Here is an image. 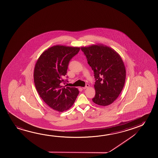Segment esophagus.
Wrapping results in <instances>:
<instances>
[{
  "label": "esophagus",
  "mask_w": 158,
  "mask_h": 158,
  "mask_svg": "<svg viewBox=\"0 0 158 158\" xmlns=\"http://www.w3.org/2000/svg\"><path fill=\"white\" fill-rule=\"evenodd\" d=\"M90 87V85H89V84H86V86H85V87H83V89H87V88H89Z\"/></svg>",
  "instance_id": "34e87169"
}]
</instances>
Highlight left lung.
Segmentation results:
<instances>
[{
	"label": "left lung",
	"instance_id": "8db88e82",
	"mask_svg": "<svg viewBox=\"0 0 158 158\" xmlns=\"http://www.w3.org/2000/svg\"><path fill=\"white\" fill-rule=\"evenodd\" d=\"M94 72L95 96L92 100L100 106L112 104L124 87L126 68L117 52L102 44L80 47Z\"/></svg>",
	"mask_w": 158,
	"mask_h": 158
}]
</instances>
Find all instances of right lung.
<instances>
[{"instance_id":"add662e5","label":"right lung","mask_w":158,"mask_h":158,"mask_svg":"<svg viewBox=\"0 0 158 158\" xmlns=\"http://www.w3.org/2000/svg\"><path fill=\"white\" fill-rule=\"evenodd\" d=\"M80 47L56 45L43 52L34 68V83L39 95L51 108L67 111L74 103L79 91L76 88L62 86L70 60Z\"/></svg>"}]
</instances>
